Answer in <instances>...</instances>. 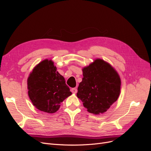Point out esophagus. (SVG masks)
<instances>
[{
    "mask_svg": "<svg viewBox=\"0 0 151 151\" xmlns=\"http://www.w3.org/2000/svg\"><path fill=\"white\" fill-rule=\"evenodd\" d=\"M71 91H72V93L76 94V93H77V88H72V89H71Z\"/></svg>",
    "mask_w": 151,
    "mask_h": 151,
    "instance_id": "1",
    "label": "esophagus"
}]
</instances>
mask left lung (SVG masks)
Masks as SVG:
<instances>
[{
	"instance_id": "1",
	"label": "left lung",
	"mask_w": 151,
	"mask_h": 151,
	"mask_svg": "<svg viewBox=\"0 0 151 151\" xmlns=\"http://www.w3.org/2000/svg\"><path fill=\"white\" fill-rule=\"evenodd\" d=\"M83 78L77 96L87 110L94 115L106 112L120 93L121 80L110 64L98 58L83 68Z\"/></svg>"
}]
</instances>
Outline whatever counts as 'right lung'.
I'll return each instance as SVG.
<instances>
[{"label": "right lung", "instance_id": "obj_1", "mask_svg": "<svg viewBox=\"0 0 151 151\" xmlns=\"http://www.w3.org/2000/svg\"><path fill=\"white\" fill-rule=\"evenodd\" d=\"M28 96L39 110L55 113L60 103L72 94L65 79L57 71L53 62L47 59L39 63L28 79Z\"/></svg>", "mask_w": 151, "mask_h": 151}]
</instances>
